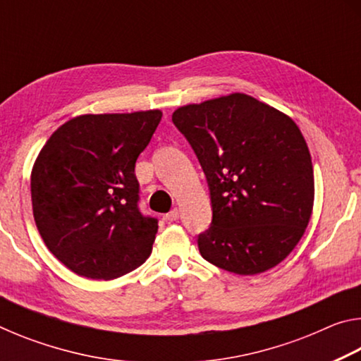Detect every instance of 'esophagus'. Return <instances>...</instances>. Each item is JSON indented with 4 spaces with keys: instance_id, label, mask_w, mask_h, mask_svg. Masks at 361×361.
<instances>
[{
    "instance_id": "1",
    "label": "esophagus",
    "mask_w": 361,
    "mask_h": 361,
    "mask_svg": "<svg viewBox=\"0 0 361 361\" xmlns=\"http://www.w3.org/2000/svg\"><path fill=\"white\" fill-rule=\"evenodd\" d=\"M180 218V210L178 209H173L170 210L167 215H166V219H169V221H176V219Z\"/></svg>"
}]
</instances>
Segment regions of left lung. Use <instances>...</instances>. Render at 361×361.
Here are the masks:
<instances>
[{
	"label": "left lung",
	"instance_id": "left-lung-1",
	"mask_svg": "<svg viewBox=\"0 0 361 361\" xmlns=\"http://www.w3.org/2000/svg\"><path fill=\"white\" fill-rule=\"evenodd\" d=\"M172 121L210 188L202 258L239 276L276 267L301 240L314 207L312 159L296 122L239 92L180 106Z\"/></svg>",
	"mask_w": 361,
	"mask_h": 361
}]
</instances>
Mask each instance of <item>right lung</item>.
<instances>
[{
    "label": "right lung",
    "mask_w": 361,
    "mask_h": 361,
    "mask_svg": "<svg viewBox=\"0 0 361 361\" xmlns=\"http://www.w3.org/2000/svg\"><path fill=\"white\" fill-rule=\"evenodd\" d=\"M161 118V109L76 116L36 157V228L51 253L78 276L118 279L151 255L157 219L138 210L135 162Z\"/></svg>",
    "instance_id": "add662e5"
}]
</instances>
